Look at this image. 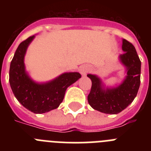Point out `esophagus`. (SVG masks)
<instances>
[{"label":"esophagus","mask_w":151,"mask_h":151,"mask_svg":"<svg viewBox=\"0 0 151 151\" xmlns=\"http://www.w3.org/2000/svg\"><path fill=\"white\" fill-rule=\"evenodd\" d=\"M88 69L86 66H82V67L80 68V73H81V74H82V76H85V75L88 73Z\"/></svg>","instance_id":"obj_1"}]
</instances>
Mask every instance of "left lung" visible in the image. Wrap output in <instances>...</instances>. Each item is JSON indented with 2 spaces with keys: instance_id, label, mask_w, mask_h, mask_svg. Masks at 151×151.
<instances>
[{
  "instance_id": "8db88e82",
  "label": "left lung",
  "mask_w": 151,
  "mask_h": 151,
  "mask_svg": "<svg viewBox=\"0 0 151 151\" xmlns=\"http://www.w3.org/2000/svg\"><path fill=\"white\" fill-rule=\"evenodd\" d=\"M122 49L125 53L119 60L125 68L124 80L116 87H106L96 75L88 74L91 80V89L88 101L93 109L107 114H117L132 104L135 98L141 82V63L133 45L122 39Z\"/></svg>"
}]
</instances>
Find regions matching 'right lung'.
Listing matches in <instances>:
<instances>
[{
  "instance_id": "1",
  "label": "right lung",
  "mask_w": 151,
  "mask_h": 151,
  "mask_svg": "<svg viewBox=\"0 0 151 151\" xmlns=\"http://www.w3.org/2000/svg\"><path fill=\"white\" fill-rule=\"evenodd\" d=\"M35 36L19 44L10 63V82L13 93L21 104L34 113H45L60 106L69 86L81 78L80 73H64L49 82H35L26 70L24 58Z\"/></svg>"
}]
</instances>
